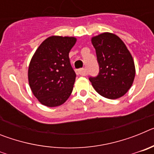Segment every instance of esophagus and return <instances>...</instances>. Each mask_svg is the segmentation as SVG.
<instances>
[{
  "instance_id": "esophagus-1",
  "label": "esophagus",
  "mask_w": 154,
  "mask_h": 154,
  "mask_svg": "<svg viewBox=\"0 0 154 154\" xmlns=\"http://www.w3.org/2000/svg\"><path fill=\"white\" fill-rule=\"evenodd\" d=\"M76 75H86V72L84 69H79L75 70Z\"/></svg>"
}]
</instances>
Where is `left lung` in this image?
Listing matches in <instances>:
<instances>
[{"label": "left lung", "instance_id": "1", "mask_svg": "<svg viewBox=\"0 0 154 154\" xmlns=\"http://www.w3.org/2000/svg\"><path fill=\"white\" fill-rule=\"evenodd\" d=\"M96 49L99 72L89 81L95 90L107 99L123 96L130 89L135 77L133 57L123 42L111 33H103L92 38Z\"/></svg>", "mask_w": 154, "mask_h": 154}]
</instances>
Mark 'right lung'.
<instances>
[{"instance_id": "add662e5", "label": "right lung", "mask_w": 154, "mask_h": 154, "mask_svg": "<svg viewBox=\"0 0 154 154\" xmlns=\"http://www.w3.org/2000/svg\"><path fill=\"white\" fill-rule=\"evenodd\" d=\"M75 42L73 37H49L31 58L28 68L29 85L35 97L46 106L63 104L72 92L76 75L69 54Z\"/></svg>"}]
</instances>
